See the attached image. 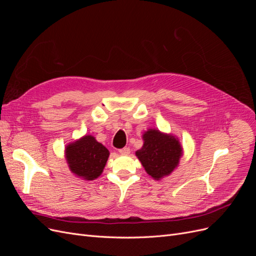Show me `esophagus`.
<instances>
[{"instance_id": "34e87169", "label": "esophagus", "mask_w": 256, "mask_h": 256, "mask_svg": "<svg viewBox=\"0 0 256 256\" xmlns=\"http://www.w3.org/2000/svg\"><path fill=\"white\" fill-rule=\"evenodd\" d=\"M118 152H120V154H124V156H127V154H130V148H129V147H124V148L120 150Z\"/></svg>"}]
</instances>
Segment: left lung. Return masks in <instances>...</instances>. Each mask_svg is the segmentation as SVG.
<instances>
[{"label": "left lung", "mask_w": 256, "mask_h": 256, "mask_svg": "<svg viewBox=\"0 0 256 256\" xmlns=\"http://www.w3.org/2000/svg\"><path fill=\"white\" fill-rule=\"evenodd\" d=\"M142 140L143 146L136 152V156L154 180L168 176L180 164L184 150L174 134L150 128L143 134Z\"/></svg>", "instance_id": "8db88e82"}]
</instances>
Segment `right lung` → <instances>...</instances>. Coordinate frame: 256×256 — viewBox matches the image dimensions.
Returning a JSON list of instances; mask_svg holds the SVG:
<instances>
[{"label":"right lung","mask_w":256,"mask_h":256,"mask_svg":"<svg viewBox=\"0 0 256 256\" xmlns=\"http://www.w3.org/2000/svg\"><path fill=\"white\" fill-rule=\"evenodd\" d=\"M110 156L106 146L95 136L85 134L65 147V159L69 170L84 180H94L102 174Z\"/></svg>","instance_id":"1"}]
</instances>
